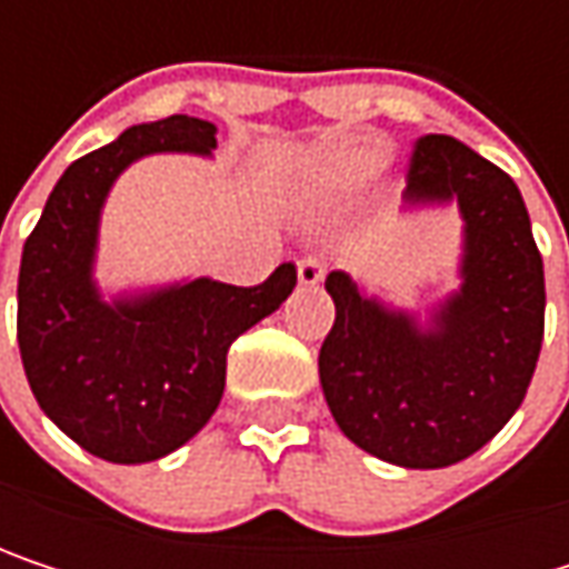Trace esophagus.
Here are the masks:
<instances>
[{
  "label": "esophagus",
  "instance_id": "1",
  "mask_svg": "<svg viewBox=\"0 0 569 569\" xmlns=\"http://www.w3.org/2000/svg\"><path fill=\"white\" fill-rule=\"evenodd\" d=\"M296 277H299V283L302 286H319L326 280V263H322L319 257H302V260L296 263Z\"/></svg>",
  "mask_w": 569,
  "mask_h": 569
}]
</instances>
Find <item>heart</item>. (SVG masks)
Segmentation results:
<instances>
[{
	"mask_svg": "<svg viewBox=\"0 0 569 569\" xmlns=\"http://www.w3.org/2000/svg\"><path fill=\"white\" fill-rule=\"evenodd\" d=\"M382 168V151L379 148H346L332 158L329 164V173L346 183V187H359L366 183L372 173Z\"/></svg>",
	"mask_w": 569,
	"mask_h": 569,
	"instance_id": "1",
	"label": "heart"
}]
</instances>
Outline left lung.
<instances>
[{
    "instance_id": "obj_1",
    "label": "left lung",
    "mask_w": 569,
    "mask_h": 569,
    "mask_svg": "<svg viewBox=\"0 0 569 569\" xmlns=\"http://www.w3.org/2000/svg\"><path fill=\"white\" fill-rule=\"evenodd\" d=\"M401 210L458 207V286L421 309L326 277L319 386L342 435L415 471L481 451L520 408L543 342V260L508 173L448 134L418 141Z\"/></svg>"
}]
</instances>
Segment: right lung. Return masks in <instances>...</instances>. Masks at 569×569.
<instances>
[{
  "label": "right lung",
  "instance_id": "1",
  "mask_svg": "<svg viewBox=\"0 0 569 569\" xmlns=\"http://www.w3.org/2000/svg\"><path fill=\"white\" fill-rule=\"evenodd\" d=\"M217 124L190 114L134 124L58 177L19 267V352L39 408L88 455L148 465L217 411L237 336L283 306L296 267L260 286L190 277L104 292L101 213L111 187L151 154L213 158Z\"/></svg>",
  "mask_w": 569,
  "mask_h": 569
}]
</instances>
